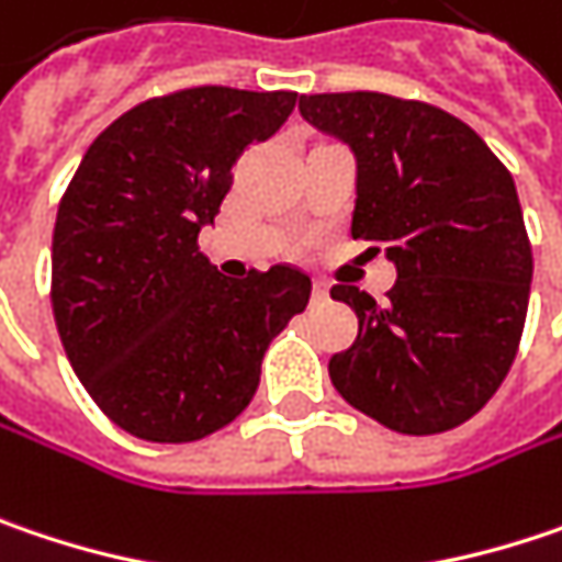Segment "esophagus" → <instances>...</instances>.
Returning <instances> with one entry per match:
<instances>
[{
    "label": "esophagus",
    "instance_id": "1",
    "mask_svg": "<svg viewBox=\"0 0 562 562\" xmlns=\"http://www.w3.org/2000/svg\"><path fill=\"white\" fill-rule=\"evenodd\" d=\"M313 301L316 303L329 301V284H326V281H313Z\"/></svg>",
    "mask_w": 562,
    "mask_h": 562
}]
</instances>
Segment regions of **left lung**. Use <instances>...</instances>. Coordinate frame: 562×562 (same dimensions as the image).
I'll return each mask as SVG.
<instances>
[{
    "label": "left lung",
    "instance_id": "1",
    "mask_svg": "<svg viewBox=\"0 0 562 562\" xmlns=\"http://www.w3.org/2000/svg\"><path fill=\"white\" fill-rule=\"evenodd\" d=\"M301 114L355 153L351 236L396 265L383 303L333 288L358 316L333 386L393 431L458 428L499 390L528 316L535 261L515 181L473 127L425 101L301 95Z\"/></svg>",
    "mask_w": 562,
    "mask_h": 562
}]
</instances>
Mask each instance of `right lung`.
<instances>
[{
	"label": "right lung",
	"instance_id": "right-lung-1",
	"mask_svg": "<svg viewBox=\"0 0 562 562\" xmlns=\"http://www.w3.org/2000/svg\"><path fill=\"white\" fill-rule=\"evenodd\" d=\"M297 92L201 86L121 114L86 149L54 226V319L99 409L143 441L214 435L256 396L261 358L306 310L310 278H226L198 249L233 162Z\"/></svg>",
	"mask_w": 562,
	"mask_h": 562
}]
</instances>
